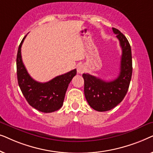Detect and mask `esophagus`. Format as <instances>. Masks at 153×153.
I'll use <instances>...</instances> for the list:
<instances>
[{"label":"esophagus","instance_id":"obj_1","mask_svg":"<svg viewBox=\"0 0 153 153\" xmlns=\"http://www.w3.org/2000/svg\"><path fill=\"white\" fill-rule=\"evenodd\" d=\"M85 68L83 65H79L77 66V72L79 74H82L85 72Z\"/></svg>","mask_w":153,"mask_h":153}]
</instances>
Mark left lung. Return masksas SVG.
<instances>
[{
  "label": "left lung",
  "instance_id": "obj_1",
  "mask_svg": "<svg viewBox=\"0 0 153 153\" xmlns=\"http://www.w3.org/2000/svg\"><path fill=\"white\" fill-rule=\"evenodd\" d=\"M122 49L120 74L114 80L106 81L89 74H83L84 95L88 103L97 111H109L120 104L128 91L132 74L131 47L126 37L113 28Z\"/></svg>",
  "mask_w": 153,
  "mask_h": 153
}]
</instances>
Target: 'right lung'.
<instances>
[{
	"instance_id": "1",
	"label": "right lung",
	"mask_w": 153,
	"mask_h": 153,
	"mask_svg": "<svg viewBox=\"0 0 153 153\" xmlns=\"http://www.w3.org/2000/svg\"><path fill=\"white\" fill-rule=\"evenodd\" d=\"M26 37L21 42L16 56L19 85L27 102L35 109L44 113L56 111L62 107L69 83L76 74V70H71L46 83L34 80L27 72L22 58L21 48Z\"/></svg>"
}]
</instances>
